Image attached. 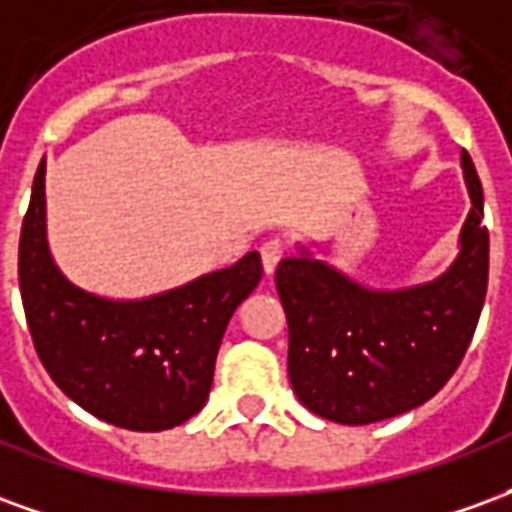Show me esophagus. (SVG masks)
Returning a JSON list of instances; mask_svg holds the SVG:
<instances>
[{
	"mask_svg": "<svg viewBox=\"0 0 512 512\" xmlns=\"http://www.w3.org/2000/svg\"><path fill=\"white\" fill-rule=\"evenodd\" d=\"M260 257H263V268H266V274L271 277L274 271H277L279 260L285 257V244L279 241V238H271L266 244L260 246Z\"/></svg>",
	"mask_w": 512,
	"mask_h": 512,
	"instance_id": "esophagus-1",
	"label": "esophagus"
}]
</instances>
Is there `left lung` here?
<instances>
[{
    "label": "left lung",
    "instance_id": "left-lung-1",
    "mask_svg": "<svg viewBox=\"0 0 512 512\" xmlns=\"http://www.w3.org/2000/svg\"><path fill=\"white\" fill-rule=\"evenodd\" d=\"M461 164L472 211L461 255L439 279L370 290L307 249L277 266L290 386L312 414L343 425L397 417L430 400L461 365L488 288L483 186L466 150Z\"/></svg>",
    "mask_w": 512,
    "mask_h": 512
}]
</instances>
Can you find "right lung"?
I'll return each instance as SVG.
<instances>
[{
  "label": "right lung",
  "instance_id": "1",
  "mask_svg": "<svg viewBox=\"0 0 512 512\" xmlns=\"http://www.w3.org/2000/svg\"><path fill=\"white\" fill-rule=\"evenodd\" d=\"M260 277V255L249 252L235 266L142 301L76 288L51 260L40 161L18 241L21 301L46 373L93 417L142 433L194 417L211 392L224 329Z\"/></svg>",
  "mask_w": 512,
  "mask_h": 512
}]
</instances>
